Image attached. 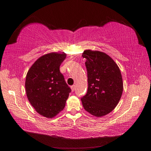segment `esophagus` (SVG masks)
<instances>
[{
  "label": "esophagus",
  "mask_w": 151,
  "mask_h": 151,
  "mask_svg": "<svg viewBox=\"0 0 151 151\" xmlns=\"http://www.w3.org/2000/svg\"><path fill=\"white\" fill-rule=\"evenodd\" d=\"M70 88H71V91H72L73 92L75 91V85H73L70 86Z\"/></svg>",
  "instance_id": "obj_1"
}]
</instances>
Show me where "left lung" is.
Returning <instances> with one entry per match:
<instances>
[{
	"label": "left lung",
	"instance_id": "1",
	"mask_svg": "<svg viewBox=\"0 0 151 151\" xmlns=\"http://www.w3.org/2000/svg\"><path fill=\"white\" fill-rule=\"evenodd\" d=\"M82 57L86 59L88 90L81 99L86 111L101 117L118 104L123 91L121 70L113 59L101 51L85 50Z\"/></svg>",
	"mask_w": 151,
	"mask_h": 151
}]
</instances>
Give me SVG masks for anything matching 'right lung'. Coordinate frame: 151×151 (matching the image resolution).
<instances>
[{"mask_svg":"<svg viewBox=\"0 0 151 151\" xmlns=\"http://www.w3.org/2000/svg\"><path fill=\"white\" fill-rule=\"evenodd\" d=\"M66 57L65 52L42 55L27 74L28 100L38 113L47 118L52 119L63 111L71 91L60 72V65Z\"/></svg>","mask_w":151,"mask_h":151,"instance_id":"1","label":"right lung"}]
</instances>
